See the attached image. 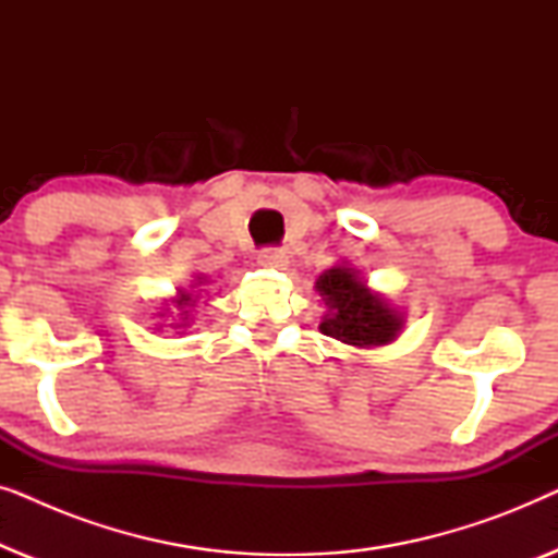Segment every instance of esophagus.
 <instances>
[{"mask_svg":"<svg viewBox=\"0 0 558 558\" xmlns=\"http://www.w3.org/2000/svg\"><path fill=\"white\" fill-rule=\"evenodd\" d=\"M256 262L258 266H266V269H281V266H287V254L281 248H262Z\"/></svg>","mask_w":558,"mask_h":558,"instance_id":"1","label":"esophagus"}]
</instances>
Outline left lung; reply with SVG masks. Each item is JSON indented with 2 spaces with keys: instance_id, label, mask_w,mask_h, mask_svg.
<instances>
[{
  "instance_id": "left-lung-1",
  "label": "left lung",
  "mask_w": 558,
  "mask_h": 558,
  "mask_svg": "<svg viewBox=\"0 0 558 558\" xmlns=\"http://www.w3.org/2000/svg\"><path fill=\"white\" fill-rule=\"evenodd\" d=\"M315 289L327 307L319 332L345 345L357 350L388 345L407 325L403 312L386 294L371 289L361 271L345 262L319 274Z\"/></svg>"
}]
</instances>
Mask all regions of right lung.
<instances>
[{"label":"right lung","mask_w":558,"mask_h":558,"mask_svg":"<svg viewBox=\"0 0 558 558\" xmlns=\"http://www.w3.org/2000/svg\"><path fill=\"white\" fill-rule=\"evenodd\" d=\"M208 284V277H203V274H195L193 277V284H190V289H178L174 292V296H170V300H162V307H159L157 312V319L159 323L155 325V330H165V327H172V330H187L190 325V312H193V307L197 304V300H201V292ZM179 310V315H173V310Z\"/></svg>","instance_id":"1"}]
</instances>
